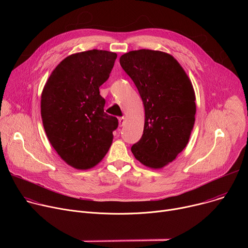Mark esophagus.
I'll return each mask as SVG.
<instances>
[{
	"label": "esophagus",
	"instance_id": "obj_1",
	"mask_svg": "<svg viewBox=\"0 0 248 248\" xmlns=\"http://www.w3.org/2000/svg\"><path fill=\"white\" fill-rule=\"evenodd\" d=\"M125 123V118L124 117H122L119 119V124H120V126H123Z\"/></svg>",
	"mask_w": 248,
	"mask_h": 248
}]
</instances>
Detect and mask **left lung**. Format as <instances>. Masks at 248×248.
<instances>
[{
	"instance_id": "obj_1",
	"label": "left lung",
	"mask_w": 248,
	"mask_h": 248,
	"mask_svg": "<svg viewBox=\"0 0 248 248\" xmlns=\"http://www.w3.org/2000/svg\"><path fill=\"white\" fill-rule=\"evenodd\" d=\"M120 63L134 82L145 111L143 134L131 146L141 164L161 169L188 143L195 122V93L185 69L170 54L137 50Z\"/></svg>"
}]
</instances>
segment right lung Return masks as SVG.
Listing matches in <instances>:
<instances>
[{
  "instance_id": "right-lung-1",
  "label": "right lung",
  "mask_w": 248,
  "mask_h": 248,
  "mask_svg": "<svg viewBox=\"0 0 248 248\" xmlns=\"http://www.w3.org/2000/svg\"><path fill=\"white\" fill-rule=\"evenodd\" d=\"M117 54L90 50L63 59L41 95V117L53 148L69 166L87 170L109 151L118 119L104 112L99 87L112 72Z\"/></svg>"
}]
</instances>
